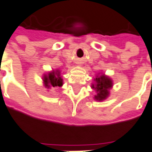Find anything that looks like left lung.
<instances>
[{
	"label": "left lung",
	"mask_w": 152,
	"mask_h": 152,
	"mask_svg": "<svg viewBox=\"0 0 152 152\" xmlns=\"http://www.w3.org/2000/svg\"><path fill=\"white\" fill-rule=\"evenodd\" d=\"M113 87V80L111 77L106 76L102 72H98L94 78V82L91 84V88L96 92L94 96V100L102 102L109 97L110 90Z\"/></svg>",
	"instance_id": "8db88e82"
}]
</instances>
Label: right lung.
<instances>
[{
  "label": "right lung",
  "mask_w": 152,
  "mask_h": 152,
  "mask_svg": "<svg viewBox=\"0 0 152 152\" xmlns=\"http://www.w3.org/2000/svg\"><path fill=\"white\" fill-rule=\"evenodd\" d=\"M42 80H43V86L47 89L56 86L61 87L63 86L62 76L61 75V70L59 69L52 70L48 73L44 74L42 77Z\"/></svg>",
  "instance_id": "right-lung-1"
}]
</instances>
